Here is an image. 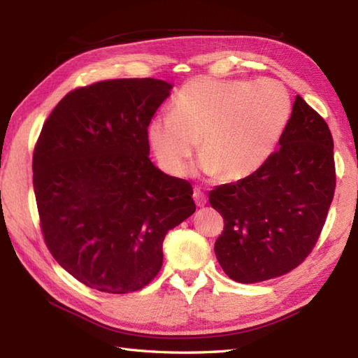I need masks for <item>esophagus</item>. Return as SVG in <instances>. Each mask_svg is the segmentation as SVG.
<instances>
[{
  "instance_id": "1",
  "label": "esophagus",
  "mask_w": 358,
  "mask_h": 358,
  "mask_svg": "<svg viewBox=\"0 0 358 358\" xmlns=\"http://www.w3.org/2000/svg\"><path fill=\"white\" fill-rule=\"evenodd\" d=\"M194 200L196 203V206H204V204L208 203V196L204 194L200 187H195L194 189Z\"/></svg>"
}]
</instances>
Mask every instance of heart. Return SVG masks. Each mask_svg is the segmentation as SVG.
<instances>
[{"label": "heart", "instance_id": "obj_1", "mask_svg": "<svg viewBox=\"0 0 358 358\" xmlns=\"http://www.w3.org/2000/svg\"><path fill=\"white\" fill-rule=\"evenodd\" d=\"M292 109L291 92L277 80L200 77L180 87L172 110L152 117L148 138L167 173L186 172L199 140L203 169L222 181H237L268 162Z\"/></svg>", "mask_w": 358, "mask_h": 358}]
</instances>
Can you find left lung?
Wrapping results in <instances>:
<instances>
[{"label": "left lung", "instance_id": "obj_1", "mask_svg": "<svg viewBox=\"0 0 358 358\" xmlns=\"http://www.w3.org/2000/svg\"><path fill=\"white\" fill-rule=\"evenodd\" d=\"M278 144L260 169L209 192L210 206L224 222L217 260L238 283L285 275L305 262L334 199L332 134L300 95Z\"/></svg>", "mask_w": 358, "mask_h": 358}]
</instances>
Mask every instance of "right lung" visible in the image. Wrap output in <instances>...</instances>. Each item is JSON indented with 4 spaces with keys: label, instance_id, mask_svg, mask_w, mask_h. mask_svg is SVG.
<instances>
[{
    "label": "right lung",
    "instance_id": "right-lung-1",
    "mask_svg": "<svg viewBox=\"0 0 358 358\" xmlns=\"http://www.w3.org/2000/svg\"><path fill=\"white\" fill-rule=\"evenodd\" d=\"M154 78L71 90L38 136L32 171L44 243L58 264L96 291L148 286L163 240L195 212L192 186L149 158L148 126L169 96Z\"/></svg>",
    "mask_w": 358,
    "mask_h": 358
}]
</instances>
